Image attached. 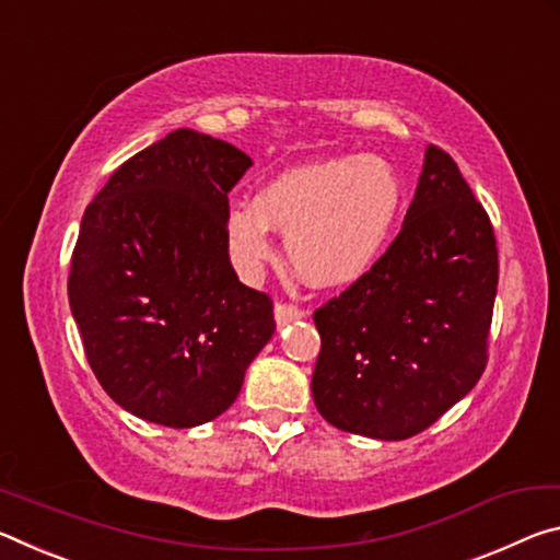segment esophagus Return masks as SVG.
I'll return each mask as SVG.
<instances>
[{"instance_id":"esophagus-1","label":"esophagus","mask_w":560,"mask_h":560,"mask_svg":"<svg viewBox=\"0 0 560 560\" xmlns=\"http://www.w3.org/2000/svg\"><path fill=\"white\" fill-rule=\"evenodd\" d=\"M305 315H307L305 310L298 307V305H290V302H278V305H275V319H278L280 327L292 323V319L305 317Z\"/></svg>"}]
</instances>
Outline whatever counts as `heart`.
<instances>
[{"instance_id":"obj_1","label":"heart","mask_w":560,"mask_h":560,"mask_svg":"<svg viewBox=\"0 0 560 560\" xmlns=\"http://www.w3.org/2000/svg\"><path fill=\"white\" fill-rule=\"evenodd\" d=\"M401 180L387 161L340 155L292 168L228 215L237 262L255 270L272 255L270 225L285 231L292 268L317 288L370 270L401 208Z\"/></svg>"}]
</instances>
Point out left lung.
<instances>
[{"label":"left lung","instance_id":"8db88e82","mask_svg":"<svg viewBox=\"0 0 560 560\" xmlns=\"http://www.w3.org/2000/svg\"><path fill=\"white\" fill-rule=\"evenodd\" d=\"M497 285L489 213L452 155L432 143L397 237L315 310L319 415L384 442L432 427L487 370Z\"/></svg>","mask_w":560,"mask_h":560}]
</instances>
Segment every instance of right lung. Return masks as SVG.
<instances>
[{"mask_svg": "<svg viewBox=\"0 0 560 560\" xmlns=\"http://www.w3.org/2000/svg\"><path fill=\"white\" fill-rule=\"evenodd\" d=\"M250 166L178 128L121 163L81 218L69 302L86 360L118 407L153 424L223 415L275 332L270 295L228 258V194Z\"/></svg>", "mask_w": 560, "mask_h": 560, "instance_id": "1", "label": "right lung"}]
</instances>
